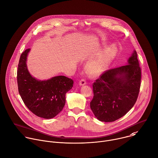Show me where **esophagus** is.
Masks as SVG:
<instances>
[{
    "label": "esophagus",
    "mask_w": 158,
    "mask_h": 158,
    "mask_svg": "<svg viewBox=\"0 0 158 158\" xmlns=\"http://www.w3.org/2000/svg\"><path fill=\"white\" fill-rule=\"evenodd\" d=\"M86 83H87V82H86L85 79H82L79 81V85H84L86 84Z\"/></svg>",
    "instance_id": "esophagus-1"
}]
</instances>
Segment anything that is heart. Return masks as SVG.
Returning a JSON list of instances; mask_svg holds the SVG:
<instances>
[{
    "mask_svg": "<svg viewBox=\"0 0 158 158\" xmlns=\"http://www.w3.org/2000/svg\"><path fill=\"white\" fill-rule=\"evenodd\" d=\"M116 52L117 48L115 46L112 45L109 46L103 52L100 58L97 61L93 62L88 66L89 72L92 74L98 72L104 66H106L114 58Z\"/></svg>",
    "mask_w": 158,
    "mask_h": 158,
    "instance_id": "obj_1",
    "label": "heart"
}]
</instances>
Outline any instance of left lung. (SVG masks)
I'll return each mask as SVG.
<instances>
[{
	"label": "left lung",
	"mask_w": 158,
	"mask_h": 158,
	"mask_svg": "<svg viewBox=\"0 0 158 158\" xmlns=\"http://www.w3.org/2000/svg\"><path fill=\"white\" fill-rule=\"evenodd\" d=\"M141 79L136 51L128 64L104 71L92 84L94 97L90 106L96 118L111 122L124 116L136 102Z\"/></svg>",
	"instance_id": "obj_1"
}]
</instances>
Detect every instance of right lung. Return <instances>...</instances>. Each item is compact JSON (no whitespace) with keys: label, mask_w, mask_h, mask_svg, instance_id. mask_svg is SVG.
<instances>
[{"label":"right lung","mask_w":158,"mask_h":158,"mask_svg":"<svg viewBox=\"0 0 158 158\" xmlns=\"http://www.w3.org/2000/svg\"><path fill=\"white\" fill-rule=\"evenodd\" d=\"M30 48L21 54L17 69L19 94L27 107L35 115L52 118L63 110L66 102V93L71 90L74 81L64 76L47 81H38L28 71L26 61Z\"/></svg>","instance_id":"right-lung-1"}]
</instances>
